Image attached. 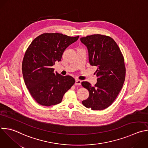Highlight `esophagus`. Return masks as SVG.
<instances>
[{"mask_svg": "<svg viewBox=\"0 0 148 148\" xmlns=\"http://www.w3.org/2000/svg\"><path fill=\"white\" fill-rule=\"evenodd\" d=\"M81 82H82V81L81 80L76 79L75 80V85H81Z\"/></svg>", "mask_w": 148, "mask_h": 148, "instance_id": "34e87169", "label": "esophagus"}]
</instances>
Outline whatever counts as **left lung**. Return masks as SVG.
I'll return each instance as SVG.
<instances>
[{"label": "left lung", "mask_w": 148, "mask_h": 148, "mask_svg": "<svg viewBox=\"0 0 148 148\" xmlns=\"http://www.w3.org/2000/svg\"><path fill=\"white\" fill-rule=\"evenodd\" d=\"M88 51L90 64L97 67L98 77L94 86L86 81L81 83L89 92L82 105L93 110L108 108L116 99L125 80V68L123 56L116 42L108 36L100 34L80 38Z\"/></svg>", "instance_id": "1"}]
</instances>
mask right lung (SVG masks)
<instances>
[{
    "instance_id": "add662e5",
    "label": "right lung",
    "mask_w": 148,
    "mask_h": 148,
    "mask_svg": "<svg viewBox=\"0 0 148 148\" xmlns=\"http://www.w3.org/2000/svg\"><path fill=\"white\" fill-rule=\"evenodd\" d=\"M59 33H45L35 38L24 55L22 71L25 84L34 99L42 106L60 103L64 93L74 84L70 75L54 72L65 49L78 40Z\"/></svg>"
}]
</instances>
